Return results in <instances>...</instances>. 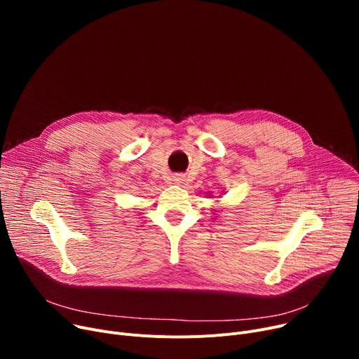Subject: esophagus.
Listing matches in <instances>:
<instances>
[{"instance_id": "1", "label": "esophagus", "mask_w": 359, "mask_h": 359, "mask_svg": "<svg viewBox=\"0 0 359 359\" xmlns=\"http://www.w3.org/2000/svg\"><path fill=\"white\" fill-rule=\"evenodd\" d=\"M172 177H173V180H175L177 184H182V183L184 182V175H183V173H176V175H173Z\"/></svg>"}]
</instances>
